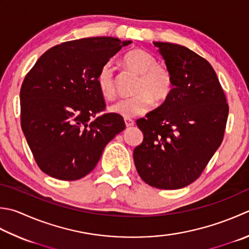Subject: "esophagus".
Wrapping results in <instances>:
<instances>
[{
	"instance_id": "1",
	"label": "esophagus",
	"mask_w": 249,
	"mask_h": 249,
	"mask_svg": "<svg viewBox=\"0 0 249 249\" xmlns=\"http://www.w3.org/2000/svg\"><path fill=\"white\" fill-rule=\"evenodd\" d=\"M124 122H125L126 127H127V128H129V127H131V126L135 125V122L133 120H130V119H125Z\"/></svg>"
}]
</instances>
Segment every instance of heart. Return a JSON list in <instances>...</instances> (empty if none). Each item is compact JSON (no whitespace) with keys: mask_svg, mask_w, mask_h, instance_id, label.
<instances>
[{"mask_svg":"<svg viewBox=\"0 0 249 249\" xmlns=\"http://www.w3.org/2000/svg\"><path fill=\"white\" fill-rule=\"evenodd\" d=\"M123 65L126 69L139 75L134 97L124 98L112 105L109 110L123 118H134L149 111L152 100L160 104L172 94L174 79L166 67L158 65L152 53L134 48L125 53ZM97 85L106 99H113L116 94L113 68L110 62L105 63L97 74Z\"/></svg>","mask_w":249,"mask_h":249,"instance_id":"b5f03b06","label":"heart"}]
</instances>
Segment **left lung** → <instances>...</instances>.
I'll use <instances>...</instances> for the list:
<instances>
[{
  "instance_id": "1",
  "label": "left lung",
  "mask_w": 249,
  "mask_h": 249,
  "mask_svg": "<svg viewBox=\"0 0 249 249\" xmlns=\"http://www.w3.org/2000/svg\"><path fill=\"white\" fill-rule=\"evenodd\" d=\"M153 44L174 87L159 108L136 122L143 141L134 150V162L149 186L176 190L196 181L221 144L229 106L206 59L178 44Z\"/></svg>"
}]
</instances>
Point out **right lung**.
Wrapping results in <instances>:
<instances>
[{"instance_id":"add662e5","label":"right lung","mask_w":249,"mask_h":249,"mask_svg":"<svg viewBox=\"0 0 249 249\" xmlns=\"http://www.w3.org/2000/svg\"><path fill=\"white\" fill-rule=\"evenodd\" d=\"M130 43L110 36L65 42L28 72L20 89L21 128L43 173L67 181L85 177L125 129L121 115L97 116L106 109L97 74Z\"/></svg>"}]
</instances>
